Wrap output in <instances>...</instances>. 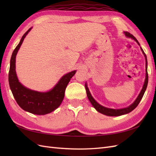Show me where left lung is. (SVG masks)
Here are the masks:
<instances>
[{
  "label": "left lung",
  "mask_w": 156,
  "mask_h": 156,
  "mask_svg": "<svg viewBox=\"0 0 156 156\" xmlns=\"http://www.w3.org/2000/svg\"><path fill=\"white\" fill-rule=\"evenodd\" d=\"M124 34H125L126 37L134 39V40L137 43V44L139 45H140V43L138 42V41L137 40L136 38H135L133 35L130 34L129 32H124ZM141 48V50L142 51V53H143V54L145 56V72H146V73H145V82H144V86H143V88H142L140 93L139 94L137 98L135 99V101L131 105H129L128 107L123 108H120V109H114V108H107L105 107H103V106H102L101 105L98 103V102L94 100V98L92 97V96L91 95L90 91H89V89L88 88L87 82L85 83V88H86V90H87V97H88V100H89V101L90 102V103L92 104V106H93L94 108L98 112H101V113L105 115H107V116H111V117H116V116H121V115H122L127 114V113H129V112H130L133 110H134V109L137 107V105H139V103H140V102L141 101L142 97H143V96L145 93V90H146V88H147V83H148L147 57H146V55H145V54L143 50V49H142L141 48Z\"/></svg>",
  "instance_id": "8db88e82"
}]
</instances>
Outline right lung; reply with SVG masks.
I'll return each mask as SVG.
<instances>
[{
  "instance_id": "1",
  "label": "right lung",
  "mask_w": 156,
  "mask_h": 156,
  "mask_svg": "<svg viewBox=\"0 0 156 156\" xmlns=\"http://www.w3.org/2000/svg\"><path fill=\"white\" fill-rule=\"evenodd\" d=\"M31 29L32 27L23 35L19 44L12 52L10 62L9 82L13 97L20 107L32 114L43 115L50 113L59 107L64 98L66 88L76 70L63 76L54 87L48 92H38L24 87L19 81L16 74V55L26 35Z\"/></svg>"
}]
</instances>
